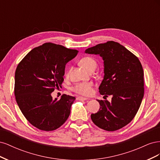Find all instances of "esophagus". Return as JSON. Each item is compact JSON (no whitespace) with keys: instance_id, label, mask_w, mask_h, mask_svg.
<instances>
[{"instance_id":"1","label":"esophagus","mask_w":160,"mask_h":160,"mask_svg":"<svg viewBox=\"0 0 160 160\" xmlns=\"http://www.w3.org/2000/svg\"><path fill=\"white\" fill-rule=\"evenodd\" d=\"M77 99L79 100V101H86L88 100V98H83V97H77Z\"/></svg>"}]
</instances>
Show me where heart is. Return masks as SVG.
<instances>
[{
	"label": "heart",
	"instance_id": "b5f03b06",
	"mask_svg": "<svg viewBox=\"0 0 160 160\" xmlns=\"http://www.w3.org/2000/svg\"><path fill=\"white\" fill-rule=\"evenodd\" d=\"M79 63L90 72L93 71L96 69L97 66H98L97 61L93 57H85L82 58L79 61ZM72 90L78 95L83 96H89L93 92V83L92 82H81V83H78L72 87Z\"/></svg>",
	"mask_w": 160,
	"mask_h": 160
}]
</instances>
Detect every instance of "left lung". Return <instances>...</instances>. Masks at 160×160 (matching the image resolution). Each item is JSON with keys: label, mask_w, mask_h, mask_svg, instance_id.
Here are the masks:
<instances>
[{"label": "left lung", "mask_w": 160, "mask_h": 160, "mask_svg": "<svg viewBox=\"0 0 160 160\" xmlns=\"http://www.w3.org/2000/svg\"><path fill=\"white\" fill-rule=\"evenodd\" d=\"M99 55L104 61V77L99 88L104 97L112 95L111 102L98 100L100 108L91 115L101 129L113 132L132 122L144 94L143 70L138 58L119 42L108 41L85 50Z\"/></svg>", "instance_id": "1"}]
</instances>
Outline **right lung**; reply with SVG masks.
I'll list each match as a JSON object with an SVG mask.
<instances>
[{
	"label": "right lung",
	"mask_w": 160,
	"mask_h": 160,
	"mask_svg": "<svg viewBox=\"0 0 160 160\" xmlns=\"http://www.w3.org/2000/svg\"><path fill=\"white\" fill-rule=\"evenodd\" d=\"M52 42L34 48L19 62L14 76V95L21 112L31 125L49 132L68 119L75 97L62 95L53 99L51 93L64 81L65 65L77 55Z\"/></svg>",
	"instance_id": "right-lung-1"
}]
</instances>
